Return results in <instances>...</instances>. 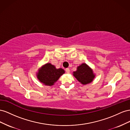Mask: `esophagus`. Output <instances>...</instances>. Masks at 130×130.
I'll return each mask as SVG.
<instances>
[{
	"mask_svg": "<svg viewBox=\"0 0 130 130\" xmlns=\"http://www.w3.org/2000/svg\"><path fill=\"white\" fill-rule=\"evenodd\" d=\"M65 71H66V73H69L70 72V69H69V68L66 69Z\"/></svg>",
	"mask_w": 130,
	"mask_h": 130,
	"instance_id": "obj_1",
	"label": "esophagus"
}]
</instances>
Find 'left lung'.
Listing matches in <instances>:
<instances>
[{"label": "left lung", "mask_w": 130, "mask_h": 130, "mask_svg": "<svg viewBox=\"0 0 130 130\" xmlns=\"http://www.w3.org/2000/svg\"><path fill=\"white\" fill-rule=\"evenodd\" d=\"M73 75L83 85L91 83L95 77L93 70L86 63L77 66L76 71L73 72Z\"/></svg>", "instance_id": "left-lung-1"}]
</instances>
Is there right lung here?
<instances>
[{
    "instance_id": "1",
    "label": "right lung",
    "mask_w": 130,
    "mask_h": 130,
    "mask_svg": "<svg viewBox=\"0 0 130 130\" xmlns=\"http://www.w3.org/2000/svg\"><path fill=\"white\" fill-rule=\"evenodd\" d=\"M64 73V70L57 69L54 65L48 62L39 68L36 75L39 80L43 85L52 86Z\"/></svg>"
}]
</instances>
